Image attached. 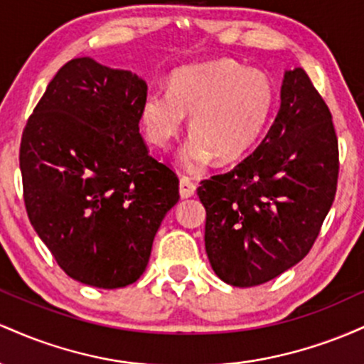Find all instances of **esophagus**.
Wrapping results in <instances>:
<instances>
[{"label": "esophagus", "instance_id": "1", "mask_svg": "<svg viewBox=\"0 0 364 364\" xmlns=\"http://www.w3.org/2000/svg\"><path fill=\"white\" fill-rule=\"evenodd\" d=\"M195 191H196L195 183H191L186 176L179 179V195H181V198H190V196L195 195Z\"/></svg>", "mask_w": 364, "mask_h": 364}]
</instances>
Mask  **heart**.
Segmentation results:
<instances>
[{
	"label": "heart",
	"mask_w": 364,
	"mask_h": 364,
	"mask_svg": "<svg viewBox=\"0 0 364 364\" xmlns=\"http://www.w3.org/2000/svg\"><path fill=\"white\" fill-rule=\"evenodd\" d=\"M275 104V89L260 70L232 60L186 66L171 75L169 90L150 89L141 102V123L149 140L166 147L181 133L185 116L193 133L179 152L190 173L212 159L241 157L260 139Z\"/></svg>",
	"instance_id": "1"
}]
</instances>
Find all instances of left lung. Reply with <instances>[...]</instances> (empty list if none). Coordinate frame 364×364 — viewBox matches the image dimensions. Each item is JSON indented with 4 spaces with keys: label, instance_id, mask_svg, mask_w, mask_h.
Listing matches in <instances>:
<instances>
[{
    "label": "left lung",
    "instance_id": "left-lung-1",
    "mask_svg": "<svg viewBox=\"0 0 364 364\" xmlns=\"http://www.w3.org/2000/svg\"><path fill=\"white\" fill-rule=\"evenodd\" d=\"M339 144L328 106L303 68L284 75L281 107L235 169L203 179L205 250L236 287L269 282L301 262L337 191Z\"/></svg>",
    "mask_w": 364,
    "mask_h": 364
}]
</instances>
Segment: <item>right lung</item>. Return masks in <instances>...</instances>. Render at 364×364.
Masks as SVG:
<instances>
[{
	"label": "right lung",
	"instance_id": "right-lung-1",
	"mask_svg": "<svg viewBox=\"0 0 364 364\" xmlns=\"http://www.w3.org/2000/svg\"><path fill=\"white\" fill-rule=\"evenodd\" d=\"M147 83L75 58L54 75L20 141L23 202L54 260L102 289L145 272L179 179L140 135Z\"/></svg>",
	"mask_w": 364,
	"mask_h": 364
}]
</instances>
